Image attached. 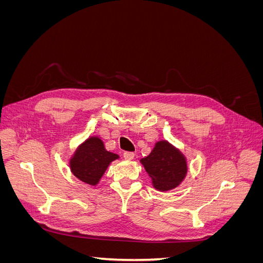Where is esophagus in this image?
Here are the masks:
<instances>
[{"instance_id":"esophagus-1","label":"esophagus","mask_w":263,"mask_h":263,"mask_svg":"<svg viewBox=\"0 0 263 263\" xmlns=\"http://www.w3.org/2000/svg\"><path fill=\"white\" fill-rule=\"evenodd\" d=\"M124 158L126 159V160H133V159L135 158V154L134 153H129V151H126V153H124Z\"/></svg>"}]
</instances>
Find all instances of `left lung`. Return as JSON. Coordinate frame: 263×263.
Here are the masks:
<instances>
[{
    "label": "left lung",
    "instance_id": "8db88e82",
    "mask_svg": "<svg viewBox=\"0 0 263 263\" xmlns=\"http://www.w3.org/2000/svg\"><path fill=\"white\" fill-rule=\"evenodd\" d=\"M156 190L170 191L178 187L187 173L186 158L169 141H157L151 153L140 159Z\"/></svg>",
    "mask_w": 263,
    "mask_h": 263
}]
</instances>
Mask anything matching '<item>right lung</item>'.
Here are the masks:
<instances>
[{
	"label": "right lung",
	"mask_w": 263,
	"mask_h": 263,
	"mask_svg": "<svg viewBox=\"0 0 263 263\" xmlns=\"http://www.w3.org/2000/svg\"><path fill=\"white\" fill-rule=\"evenodd\" d=\"M118 155L105 149L104 142L98 136H91L77 148L69 165L73 176L89 185H97L110 162L117 160Z\"/></svg>",
	"instance_id": "1"
}]
</instances>
